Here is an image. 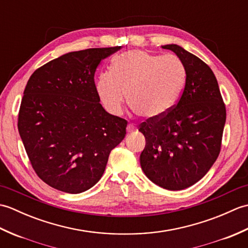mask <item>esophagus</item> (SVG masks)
Listing matches in <instances>:
<instances>
[{
	"mask_svg": "<svg viewBox=\"0 0 248 248\" xmlns=\"http://www.w3.org/2000/svg\"><path fill=\"white\" fill-rule=\"evenodd\" d=\"M136 130V128H135V125H133V124H128V127H127V132L128 133H133L134 131Z\"/></svg>",
	"mask_w": 248,
	"mask_h": 248,
	"instance_id": "obj_1",
	"label": "esophagus"
}]
</instances>
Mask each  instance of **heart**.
I'll return each instance as SVG.
<instances>
[{
    "label": "heart",
    "mask_w": 248,
    "mask_h": 248,
    "mask_svg": "<svg viewBox=\"0 0 248 248\" xmlns=\"http://www.w3.org/2000/svg\"><path fill=\"white\" fill-rule=\"evenodd\" d=\"M186 71L173 55L161 56L131 50L116 57L112 71L98 77L96 89L105 109L114 116L131 107L146 119H160L170 112L180 94Z\"/></svg>",
    "instance_id": "1"
}]
</instances>
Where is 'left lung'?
I'll list each match as a JSON object with an SVG mask.
<instances>
[{"instance_id":"left-lung-1","label":"left lung","mask_w":248,"mask_h":248,"mask_svg":"<svg viewBox=\"0 0 248 248\" xmlns=\"http://www.w3.org/2000/svg\"><path fill=\"white\" fill-rule=\"evenodd\" d=\"M175 53L186 70V85L164 117L147 119L139 131L146 146L141 170L163 188L179 191L198 182L217 161L226 123V108L213 71L178 45L162 46Z\"/></svg>"}]
</instances>
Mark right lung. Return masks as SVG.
<instances>
[{
  "label": "right lung",
  "instance_id": "obj_1",
  "mask_svg": "<svg viewBox=\"0 0 248 248\" xmlns=\"http://www.w3.org/2000/svg\"><path fill=\"white\" fill-rule=\"evenodd\" d=\"M120 46L69 52L46 62L26 84L18 130L35 172L59 191L78 194L101 179L127 120L100 104L94 72Z\"/></svg>",
  "mask_w": 248,
  "mask_h": 248
}]
</instances>
